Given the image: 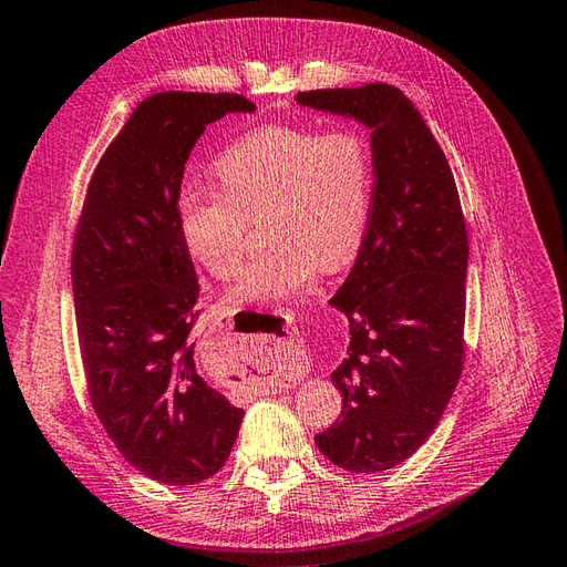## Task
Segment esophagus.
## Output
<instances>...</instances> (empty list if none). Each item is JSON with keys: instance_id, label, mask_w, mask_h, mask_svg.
Here are the masks:
<instances>
[{"instance_id": "34e87169", "label": "esophagus", "mask_w": 567, "mask_h": 567, "mask_svg": "<svg viewBox=\"0 0 567 567\" xmlns=\"http://www.w3.org/2000/svg\"><path fill=\"white\" fill-rule=\"evenodd\" d=\"M278 361H280V357H285L287 361L292 359V354H289V350H280L278 347ZM272 357V354H270ZM295 361V359H292ZM256 383H258V388L260 390H266V393H270V390H278V388H285V385H289V373L285 371V367H280V369H275V364H272V369L268 371V375L264 373V375H256L254 379Z\"/></svg>"}]
</instances>
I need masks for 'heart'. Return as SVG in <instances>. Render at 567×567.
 <instances>
[{
	"instance_id": "b5f03b06",
	"label": "heart",
	"mask_w": 567,
	"mask_h": 567,
	"mask_svg": "<svg viewBox=\"0 0 567 567\" xmlns=\"http://www.w3.org/2000/svg\"><path fill=\"white\" fill-rule=\"evenodd\" d=\"M217 188L179 196V231L213 278H235L260 217L268 241L231 285L241 307L301 292L321 266L338 270L364 237L373 165L367 138L352 128L318 134L297 124H268L244 134L213 165Z\"/></svg>"
}]
</instances>
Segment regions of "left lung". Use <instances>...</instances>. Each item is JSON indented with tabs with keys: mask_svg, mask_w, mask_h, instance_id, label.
<instances>
[{
	"mask_svg": "<svg viewBox=\"0 0 567 567\" xmlns=\"http://www.w3.org/2000/svg\"><path fill=\"white\" fill-rule=\"evenodd\" d=\"M297 100L373 128L367 235L330 299L350 318L352 336L332 371L342 412L316 445L347 472H385L429 439L462 375L467 225L443 148L395 85L307 91Z\"/></svg>",
	"mask_w": 567,
	"mask_h": 567,
	"instance_id": "left-lung-1",
	"label": "left lung"
}]
</instances>
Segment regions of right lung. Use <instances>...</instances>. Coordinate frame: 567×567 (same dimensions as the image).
Here are the masks:
<instances>
[{
  "mask_svg": "<svg viewBox=\"0 0 567 567\" xmlns=\"http://www.w3.org/2000/svg\"><path fill=\"white\" fill-rule=\"evenodd\" d=\"M254 110L237 93L141 100L95 165L76 220L71 285L93 412L122 457L167 486L220 472L244 416L196 367L200 285L177 210L206 124Z\"/></svg>",
  "mask_w": 567,
  "mask_h": 567,
  "instance_id": "right-lung-1",
  "label": "right lung"
}]
</instances>
